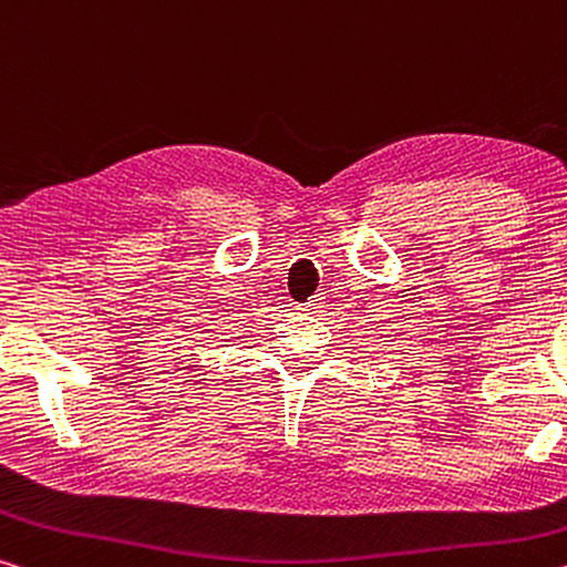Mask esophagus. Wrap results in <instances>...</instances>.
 Masks as SVG:
<instances>
[{"instance_id":"obj_1","label":"esophagus","mask_w":567,"mask_h":567,"mask_svg":"<svg viewBox=\"0 0 567 567\" xmlns=\"http://www.w3.org/2000/svg\"><path fill=\"white\" fill-rule=\"evenodd\" d=\"M322 308V298H316V300H310V302H305L300 310H305V312H318Z\"/></svg>"}]
</instances>
